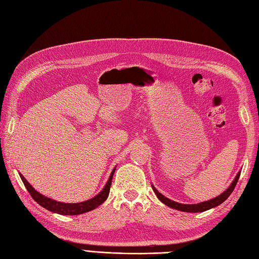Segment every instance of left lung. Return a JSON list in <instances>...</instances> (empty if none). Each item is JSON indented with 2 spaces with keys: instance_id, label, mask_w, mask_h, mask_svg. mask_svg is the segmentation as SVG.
I'll list each match as a JSON object with an SVG mask.
<instances>
[{
  "instance_id": "1",
  "label": "left lung",
  "mask_w": 259,
  "mask_h": 259,
  "mask_svg": "<svg viewBox=\"0 0 259 259\" xmlns=\"http://www.w3.org/2000/svg\"><path fill=\"white\" fill-rule=\"evenodd\" d=\"M239 177H240V171H239V174L237 175L236 179L233 180V183L231 184V186L225 192H223L221 195H218V197H216L214 199H211V200L206 201V202L199 203V204H182V203H177L175 201H171V200L165 198L163 194H161L158 190H156L154 187H152V189H153L154 193L156 194V197H158L160 199V201H162L165 205H167L171 208L182 210V211H188V213H199V211H204V210H207L209 208L216 207L219 204H222L224 201L228 199L229 195L234 190V187L237 186Z\"/></svg>"
}]
</instances>
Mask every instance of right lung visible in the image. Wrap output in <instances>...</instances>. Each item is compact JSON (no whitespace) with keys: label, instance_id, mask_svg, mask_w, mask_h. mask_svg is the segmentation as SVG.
<instances>
[{"label":"right lung","instance_id":"obj_1","mask_svg":"<svg viewBox=\"0 0 259 259\" xmlns=\"http://www.w3.org/2000/svg\"><path fill=\"white\" fill-rule=\"evenodd\" d=\"M114 170H115V168L112 170L110 178H109L104 189L101 190L95 198L81 202V203H61V202L52 200L50 198H46L43 194L35 191L33 189V187L27 182L26 178L23 177L21 174H19V175H20V178L22 180L23 185H25V187L27 188L28 192L30 193L31 197H32V199L37 203V204H40L44 208L49 209L51 211H54V213L60 214V215H80V214L86 213V211L95 209L100 204H103V203L107 200L109 192H110V187H111Z\"/></svg>","mask_w":259,"mask_h":259}]
</instances>
